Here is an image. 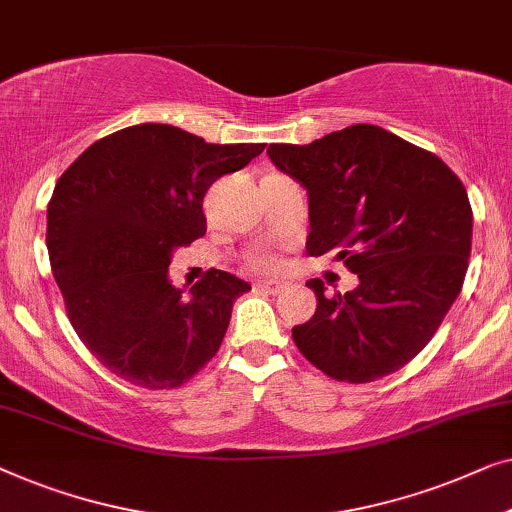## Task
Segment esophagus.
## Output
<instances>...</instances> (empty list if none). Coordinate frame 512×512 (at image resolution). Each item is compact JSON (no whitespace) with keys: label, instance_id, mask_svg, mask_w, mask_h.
Instances as JSON below:
<instances>
[{"label":"esophagus","instance_id":"esophagus-1","mask_svg":"<svg viewBox=\"0 0 512 512\" xmlns=\"http://www.w3.org/2000/svg\"><path fill=\"white\" fill-rule=\"evenodd\" d=\"M257 287H259V290H266V292L276 294V292H280V287H283V283H280V280H259Z\"/></svg>","mask_w":512,"mask_h":512}]
</instances>
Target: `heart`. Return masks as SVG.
<instances>
[{
  "instance_id": "heart-1",
  "label": "heart",
  "mask_w": 512,
  "mask_h": 512,
  "mask_svg": "<svg viewBox=\"0 0 512 512\" xmlns=\"http://www.w3.org/2000/svg\"><path fill=\"white\" fill-rule=\"evenodd\" d=\"M253 266H257V269H273V266H276V257L266 255V253L255 255L253 257Z\"/></svg>"
}]
</instances>
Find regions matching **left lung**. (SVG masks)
I'll use <instances>...</instances> for the list:
<instances>
[{"label":"left lung","mask_w":512,"mask_h":512,"mask_svg":"<svg viewBox=\"0 0 512 512\" xmlns=\"http://www.w3.org/2000/svg\"><path fill=\"white\" fill-rule=\"evenodd\" d=\"M271 162L308 192L306 253H334L357 273L350 292L325 294L292 338L334 380L373 383L408 364L441 327L464 285L473 213L459 178L434 153L378 125H350L292 146Z\"/></svg>","instance_id":"obj_1"}]
</instances>
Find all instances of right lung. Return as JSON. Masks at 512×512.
Returning a JSON list of instances; mask_svg holds the SVG:
<instances>
[{
	"label": "right lung",
	"instance_id": "add662e5",
	"mask_svg": "<svg viewBox=\"0 0 512 512\" xmlns=\"http://www.w3.org/2000/svg\"><path fill=\"white\" fill-rule=\"evenodd\" d=\"M262 150L143 122L95 141L60 176L48 201L50 269L71 327L115 376L171 390L218 352L250 285L211 269L185 294L169 264L206 234L208 187Z\"/></svg>",
	"mask_w": 512,
	"mask_h": 512
}]
</instances>
